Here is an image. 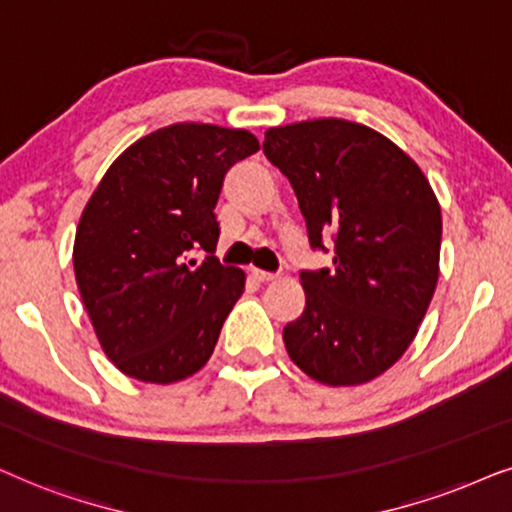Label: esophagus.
Instances as JSON below:
<instances>
[{
	"instance_id": "obj_1",
	"label": "esophagus",
	"mask_w": 512,
	"mask_h": 512,
	"mask_svg": "<svg viewBox=\"0 0 512 512\" xmlns=\"http://www.w3.org/2000/svg\"><path fill=\"white\" fill-rule=\"evenodd\" d=\"M252 276H255L260 283L276 281V274H271V271H262V269H252Z\"/></svg>"
}]
</instances>
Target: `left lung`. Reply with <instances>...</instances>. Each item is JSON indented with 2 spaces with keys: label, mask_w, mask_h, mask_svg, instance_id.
<instances>
[{
  "label": "left lung",
  "mask_w": 512,
  "mask_h": 512,
  "mask_svg": "<svg viewBox=\"0 0 512 512\" xmlns=\"http://www.w3.org/2000/svg\"><path fill=\"white\" fill-rule=\"evenodd\" d=\"M264 154L295 189L313 250L306 306L285 325L292 363L327 386L384 374L417 337L438 283L442 217L421 168L384 135L344 119L269 128Z\"/></svg>",
  "instance_id": "obj_1"
}]
</instances>
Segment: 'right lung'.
Wrapping results in <instances>:
<instances>
[{"label": "right lung", "mask_w": 512, "mask_h": 512, "mask_svg": "<svg viewBox=\"0 0 512 512\" xmlns=\"http://www.w3.org/2000/svg\"><path fill=\"white\" fill-rule=\"evenodd\" d=\"M257 149L238 128H159L109 166L86 203L74 276L102 351L128 377L173 384L213 356L245 290L243 271L215 257V206L227 170Z\"/></svg>", "instance_id": "obj_1"}]
</instances>
